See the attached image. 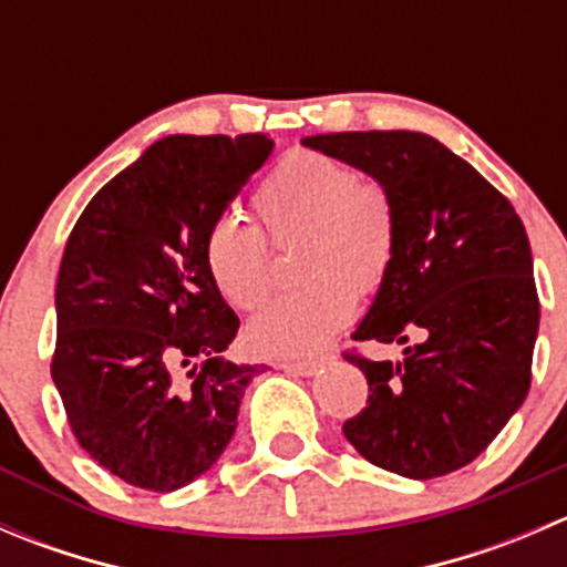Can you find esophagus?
I'll use <instances>...</instances> for the list:
<instances>
[{"mask_svg":"<svg viewBox=\"0 0 567 567\" xmlns=\"http://www.w3.org/2000/svg\"><path fill=\"white\" fill-rule=\"evenodd\" d=\"M320 364L323 362H282L279 368H282L285 373H293V375H316Z\"/></svg>","mask_w":567,"mask_h":567,"instance_id":"34e87169","label":"esophagus"}]
</instances>
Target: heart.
I'll return each instance as SVG.
<instances>
[{
	"mask_svg": "<svg viewBox=\"0 0 567 567\" xmlns=\"http://www.w3.org/2000/svg\"><path fill=\"white\" fill-rule=\"evenodd\" d=\"M255 208L277 244L301 238L299 274L310 282L277 296L251 318V348L266 357H318L351 320L357 293H375L390 277L398 249L390 192L375 181H357L337 158L299 153L260 183ZM205 266L216 290L238 310H255L271 293L268 238L238 216H219L208 227Z\"/></svg>",
	"mask_w": 567,
	"mask_h": 567,
	"instance_id": "b5f03b06",
	"label": "heart"
}]
</instances>
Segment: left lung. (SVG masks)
I'll use <instances>...</instances> for the list:
<instances>
[{
  "mask_svg": "<svg viewBox=\"0 0 567 567\" xmlns=\"http://www.w3.org/2000/svg\"><path fill=\"white\" fill-rule=\"evenodd\" d=\"M301 145L390 192L398 249L353 340L398 342L400 362L348 357L370 386L342 425L362 458L409 480L466 466L522 409L537 340L527 230L513 205L420 131H340Z\"/></svg>",
  "mask_w": 567,
  "mask_h": 567,
  "instance_id": "1",
  "label": "left lung"
}]
</instances>
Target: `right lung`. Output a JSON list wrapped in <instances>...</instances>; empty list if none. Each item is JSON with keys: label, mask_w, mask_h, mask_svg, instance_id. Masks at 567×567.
<instances>
[{"label": "right lung", "mask_w": 567, "mask_h": 567, "mask_svg": "<svg viewBox=\"0 0 567 567\" xmlns=\"http://www.w3.org/2000/svg\"><path fill=\"white\" fill-rule=\"evenodd\" d=\"M274 151L262 134L153 142L79 216L56 277L51 379L76 442L134 488L203 477L266 364L227 359L238 316L205 236Z\"/></svg>", "instance_id": "1"}]
</instances>
